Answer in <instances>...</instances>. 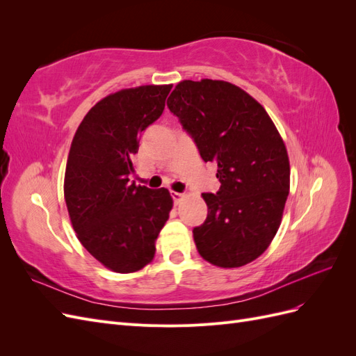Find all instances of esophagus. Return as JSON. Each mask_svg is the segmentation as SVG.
<instances>
[{
	"mask_svg": "<svg viewBox=\"0 0 356 356\" xmlns=\"http://www.w3.org/2000/svg\"><path fill=\"white\" fill-rule=\"evenodd\" d=\"M172 199H174V203H175V204H178L182 199H184V195H182V193L172 191Z\"/></svg>",
	"mask_w": 356,
	"mask_h": 356,
	"instance_id": "obj_1",
	"label": "esophagus"
}]
</instances>
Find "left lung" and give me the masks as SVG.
<instances>
[{
  "label": "left lung",
  "instance_id": "left-lung-1",
  "mask_svg": "<svg viewBox=\"0 0 356 356\" xmlns=\"http://www.w3.org/2000/svg\"><path fill=\"white\" fill-rule=\"evenodd\" d=\"M168 108L200 157L218 165L220 190L202 193L208 217L193 229L199 254L224 268L254 261L273 241L289 193V160L272 118L238 86L208 79L178 83Z\"/></svg>",
  "mask_w": 356,
  "mask_h": 356
}]
</instances>
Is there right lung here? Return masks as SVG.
Masks as SVG:
<instances>
[{"label": "right lung", "instance_id": "right-lung-1", "mask_svg": "<svg viewBox=\"0 0 356 356\" xmlns=\"http://www.w3.org/2000/svg\"><path fill=\"white\" fill-rule=\"evenodd\" d=\"M172 84L139 86L108 95L74 135L63 195L72 227L96 260L117 273L141 270L172 209L166 188L129 181L141 132L165 110Z\"/></svg>", "mask_w": 356, "mask_h": 356}]
</instances>
